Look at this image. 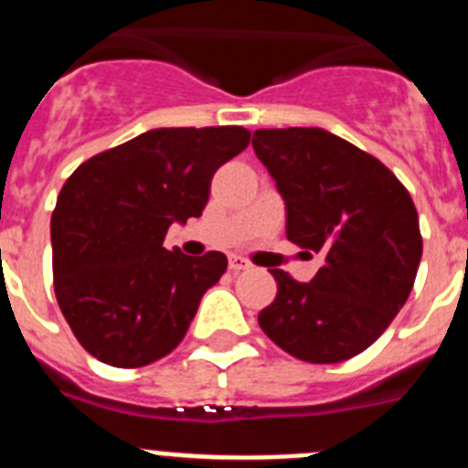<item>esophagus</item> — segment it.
<instances>
[{
	"instance_id": "34e87169",
	"label": "esophagus",
	"mask_w": 468,
	"mask_h": 468,
	"mask_svg": "<svg viewBox=\"0 0 468 468\" xmlns=\"http://www.w3.org/2000/svg\"><path fill=\"white\" fill-rule=\"evenodd\" d=\"M250 264L241 258V255H229V270L237 274V271H246Z\"/></svg>"
}]
</instances>
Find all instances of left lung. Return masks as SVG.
I'll list each match as a JSON object with an SVG mask.
<instances>
[{
    "mask_svg": "<svg viewBox=\"0 0 468 468\" xmlns=\"http://www.w3.org/2000/svg\"><path fill=\"white\" fill-rule=\"evenodd\" d=\"M253 150L283 198L288 241L324 255L309 283L271 270L279 292L260 328L300 361L356 356L415 283L421 237L410 194L382 161L325 128H260Z\"/></svg>",
    "mask_w": 468,
    "mask_h": 468,
    "instance_id": "obj_1",
    "label": "left lung"
}]
</instances>
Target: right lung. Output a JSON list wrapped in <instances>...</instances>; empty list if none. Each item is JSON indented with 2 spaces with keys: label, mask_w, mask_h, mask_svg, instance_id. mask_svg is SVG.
<instances>
[{
  "label": "right lung",
  "mask_w": 468,
  "mask_h": 468,
  "mask_svg": "<svg viewBox=\"0 0 468 468\" xmlns=\"http://www.w3.org/2000/svg\"><path fill=\"white\" fill-rule=\"evenodd\" d=\"M248 143L241 126L152 128L68 177L51 215L53 285L90 356L140 367L183 342L227 258L166 250L164 239L201 215L213 173Z\"/></svg>",
  "instance_id": "right-lung-1"
}]
</instances>
